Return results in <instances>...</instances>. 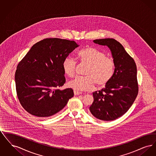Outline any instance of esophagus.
I'll list each match as a JSON object with an SVG mask.
<instances>
[{
  "label": "esophagus",
  "mask_w": 156,
  "mask_h": 156,
  "mask_svg": "<svg viewBox=\"0 0 156 156\" xmlns=\"http://www.w3.org/2000/svg\"><path fill=\"white\" fill-rule=\"evenodd\" d=\"M74 92L75 95H79L81 94V92L76 91V90H74Z\"/></svg>",
  "instance_id": "obj_1"
}]
</instances>
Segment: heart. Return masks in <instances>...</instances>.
<instances>
[{"label":"heart","instance_id":"heart-1","mask_svg":"<svg viewBox=\"0 0 156 156\" xmlns=\"http://www.w3.org/2000/svg\"><path fill=\"white\" fill-rule=\"evenodd\" d=\"M78 57L82 62L88 64L85 75L78 76L68 82V87L76 91H89L95 84L98 87L105 86L111 80L115 73V64L113 59L107 57L105 52L92 47H87L78 52ZM76 62L67 57L62 62L65 74L69 77L74 76Z\"/></svg>","mask_w":156,"mask_h":156}]
</instances>
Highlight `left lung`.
Masks as SVG:
<instances>
[{"label": "left lung", "mask_w": 156, "mask_h": 156, "mask_svg": "<svg viewBox=\"0 0 156 156\" xmlns=\"http://www.w3.org/2000/svg\"><path fill=\"white\" fill-rule=\"evenodd\" d=\"M94 42L109 48L115 67L114 74L105 88L93 92L94 101L89 110L97 119L113 120L129 109L137 96V67L133 58L116 40L102 38Z\"/></svg>", "instance_id": "1"}]
</instances>
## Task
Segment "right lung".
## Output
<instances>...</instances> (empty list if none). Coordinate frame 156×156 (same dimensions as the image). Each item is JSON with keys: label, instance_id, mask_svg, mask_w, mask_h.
I'll return each instance as SVG.
<instances>
[{"label": "right lung", "instance_id": "1", "mask_svg": "<svg viewBox=\"0 0 156 156\" xmlns=\"http://www.w3.org/2000/svg\"><path fill=\"white\" fill-rule=\"evenodd\" d=\"M78 46L74 41L50 38L31 47L15 73L17 97L26 111L45 118L66 106L74 91L71 88L58 89L66 82L62 62Z\"/></svg>", "mask_w": 156, "mask_h": 156}]
</instances>
